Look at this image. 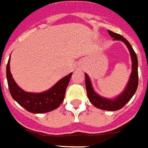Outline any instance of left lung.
Here are the masks:
<instances>
[{
	"label": "left lung",
	"instance_id": "obj_1",
	"mask_svg": "<svg viewBox=\"0 0 148 148\" xmlns=\"http://www.w3.org/2000/svg\"><path fill=\"white\" fill-rule=\"evenodd\" d=\"M108 32L111 37L114 38V40H119L125 42L130 52L132 59V73L129 82L122 93L119 96L116 97V99H106L95 93V91L92 87L90 79L87 74H85V86L87 90V97L90 102L95 107L103 110L116 111L124 107L136 91L138 87V60L137 56L130 45V43L128 42V40L125 39L122 35L114 33L110 30H108Z\"/></svg>",
	"mask_w": 148,
	"mask_h": 148
}]
</instances>
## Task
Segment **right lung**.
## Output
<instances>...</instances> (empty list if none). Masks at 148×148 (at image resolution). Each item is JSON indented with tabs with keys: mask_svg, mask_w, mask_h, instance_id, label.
<instances>
[{
	"mask_svg": "<svg viewBox=\"0 0 148 148\" xmlns=\"http://www.w3.org/2000/svg\"><path fill=\"white\" fill-rule=\"evenodd\" d=\"M10 58L6 68L8 85L12 97L23 108L33 114L47 113L58 108L63 102L67 87L73 73L60 79L56 84L46 91L31 93L22 90L16 84L10 72Z\"/></svg>",
	"mask_w": 148,
	"mask_h": 148,
	"instance_id": "add662e5",
	"label": "right lung"
}]
</instances>
